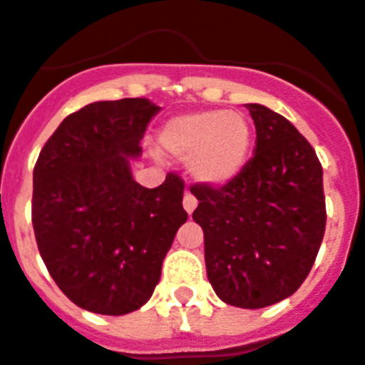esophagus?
Masks as SVG:
<instances>
[{
  "label": "esophagus",
  "mask_w": 365,
  "mask_h": 365,
  "mask_svg": "<svg viewBox=\"0 0 365 365\" xmlns=\"http://www.w3.org/2000/svg\"><path fill=\"white\" fill-rule=\"evenodd\" d=\"M182 207H185V211L188 212V215H192V212H194V209L197 207V200L192 196L190 192H186V194H185V200H182Z\"/></svg>",
  "instance_id": "34e87169"
}]
</instances>
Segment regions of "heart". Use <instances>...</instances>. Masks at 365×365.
Segmentation results:
<instances>
[{
    "instance_id": "heart-1",
    "label": "heart",
    "mask_w": 365,
    "mask_h": 365,
    "mask_svg": "<svg viewBox=\"0 0 365 365\" xmlns=\"http://www.w3.org/2000/svg\"><path fill=\"white\" fill-rule=\"evenodd\" d=\"M158 143L169 156L186 158V171L197 185L224 186L249 162L252 126L241 113L194 110L165 122Z\"/></svg>"
}]
</instances>
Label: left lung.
<instances>
[{
	"label": "left lung",
	"instance_id": "left-lung-1",
	"mask_svg": "<svg viewBox=\"0 0 365 365\" xmlns=\"http://www.w3.org/2000/svg\"><path fill=\"white\" fill-rule=\"evenodd\" d=\"M256 126L255 156L220 186L194 185L207 279L224 303L262 309L292 296L319 255L326 228L322 165L290 122L247 103Z\"/></svg>",
	"mask_w": 365,
	"mask_h": 365
}]
</instances>
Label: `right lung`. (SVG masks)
<instances>
[{"label": "right lung", "mask_w": 365, "mask_h": 365, "mask_svg": "<svg viewBox=\"0 0 365 365\" xmlns=\"http://www.w3.org/2000/svg\"><path fill=\"white\" fill-rule=\"evenodd\" d=\"M158 113L147 98L94 101L67 116L35 164L31 222L41 258L60 290L90 313L143 307L188 218L179 175L158 188L132 175Z\"/></svg>", "instance_id": "right-lung-1"}]
</instances>
